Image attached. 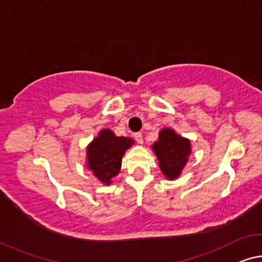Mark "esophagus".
I'll return each instance as SVG.
<instances>
[{
  "label": "esophagus",
  "mask_w": 262,
  "mask_h": 262,
  "mask_svg": "<svg viewBox=\"0 0 262 262\" xmlns=\"http://www.w3.org/2000/svg\"><path fill=\"white\" fill-rule=\"evenodd\" d=\"M134 138L136 140V142L139 144H142L143 143V136H142V133H135L134 134Z\"/></svg>",
  "instance_id": "34e87169"
}]
</instances>
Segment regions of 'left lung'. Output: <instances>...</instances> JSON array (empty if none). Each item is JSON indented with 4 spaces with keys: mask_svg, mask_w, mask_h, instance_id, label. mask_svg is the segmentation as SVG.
Returning <instances> with one entry per match:
<instances>
[{
    "mask_svg": "<svg viewBox=\"0 0 262 262\" xmlns=\"http://www.w3.org/2000/svg\"><path fill=\"white\" fill-rule=\"evenodd\" d=\"M159 161V167L164 177L175 181L181 176L191 154V142L172 129L163 128L159 139L151 146Z\"/></svg>",
    "mask_w": 262,
    "mask_h": 262,
    "instance_id": "8db88e82",
    "label": "left lung"
}]
</instances>
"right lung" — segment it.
Masks as SVG:
<instances>
[{
  "label": "right lung",
  "instance_id": "obj_1",
  "mask_svg": "<svg viewBox=\"0 0 262 262\" xmlns=\"http://www.w3.org/2000/svg\"><path fill=\"white\" fill-rule=\"evenodd\" d=\"M134 144V140L116 136L113 130L105 128L86 147V167L103 185H110L119 175L122 157Z\"/></svg>",
  "mask_w": 262,
  "mask_h": 262
}]
</instances>
